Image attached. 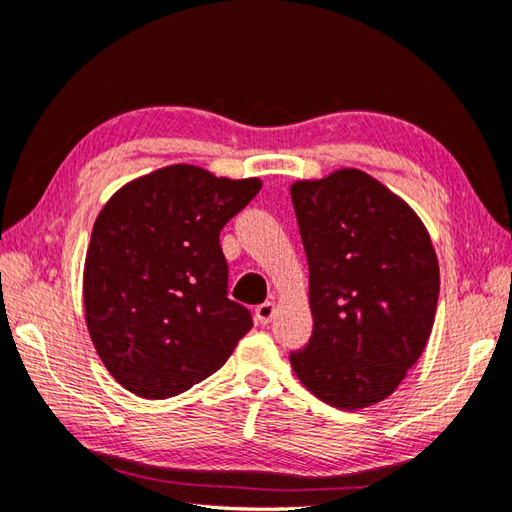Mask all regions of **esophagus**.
<instances>
[{"label":"esophagus","mask_w":512,"mask_h":512,"mask_svg":"<svg viewBox=\"0 0 512 512\" xmlns=\"http://www.w3.org/2000/svg\"><path fill=\"white\" fill-rule=\"evenodd\" d=\"M255 315H257V319L262 324H270L273 322V317H275V304L273 302H264V304H259L257 308H255Z\"/></svg>","instance_id":"esophagus-1"}]
</instances>
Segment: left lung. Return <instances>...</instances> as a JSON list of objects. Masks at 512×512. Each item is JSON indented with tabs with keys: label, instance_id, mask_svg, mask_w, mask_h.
I'll return each mask as SVG.
<instances>
[{
	"label": "left lung",
	"instance_id": "8db88e82",
	"mask_svg": "<svg viewBox=\"0 0 512 512\" xmlns=\"http://www.w3.org/2000/svg\"><path fill=\"white\" fill-rule=\"evenodd\" d=\"M308 259L313 335L290 364L310 393L364 408L402 384L430 337L439 266L424 224L357 168L290 186Z\"/></svg>",
	"mask_w": 512,
	"mask_h": 512
}]
</instances>
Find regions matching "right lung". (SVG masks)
Returning a JSON list of instances; mask_svg holds the SVG:
<instances>
[{"instance_id":"right-lung-1","label":"right lung","mask_w":512,"mask_h":512,"mask_svg":"<svg viewBox=\"0 0 512 512\" xmlns=\"http://www.w3.org/2000/svg\"><path fill=\"white\" fill-rule=\"evenodd\" d=\"M262 182L175 164L119 188L84 266L86 324L108 373L146 399L175 397L226 364L253 315L228 297L219 233Z\"/></svg>"}]
</instances>
